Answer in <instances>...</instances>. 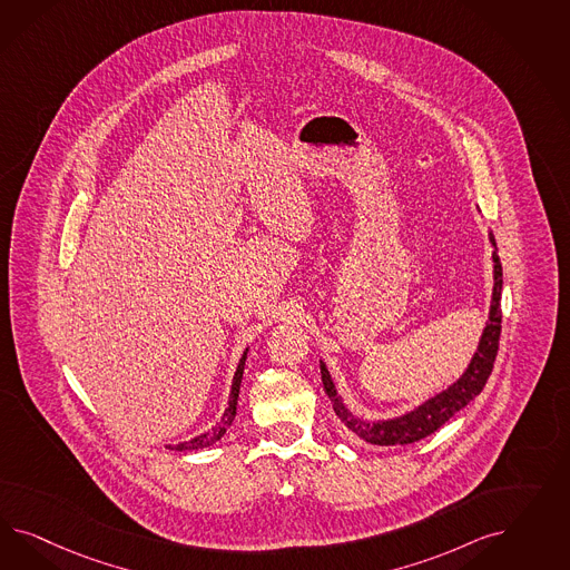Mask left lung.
<instances>
[{
	"label": "left lung",
	"instance_id": "left-lung-1",
	"mask_svg": "<svg viewBox=\"0 0 570 570\" xmlns=\"http://www.w3.org/2000/svg\"><path fill=\"white\" fill-rule=\"evenodd\" d=\"M491 242L495 244L493 234ZM493 263H495V286H493V303H491V313H489V324L483 332L479 351L474 353L472 362L468 365L466 374L458 380L451 389L445 393L436 395V397L426 401L422 407H417L415 412H410L397 420H386V422H376V424H367L363 420H357L346 412L343 403L336 399L334 384L330 380L328 370L322 363V382H324V391L328 393L332 407L336 415L345 422L346 429L355 432L357 436L365 439L367 443L374 445H407L420 441L424 436H429L436 429H441L448 422L451 415L460 412L468 401L476 397L487 384V380L493 372V363L498 357V348H500L501 336V263L498 253H493Z\"/></svg>",
	"mask_w": 570,
	"mask_h": 570
}]
</instances>
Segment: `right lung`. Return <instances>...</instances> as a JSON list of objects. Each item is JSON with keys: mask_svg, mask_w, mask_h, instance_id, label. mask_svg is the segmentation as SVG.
I'll return each mask as SVG.
<instances>
[{"mask_svg": "<svg viewBox=\"0 0 570 570\" xmlns=\"http://www.w3.org/2000/svg\"><path fill=\"white\" fill-rule=\"evenodd\" d=\"M244 362H246V353L242 355L240 363H238V370H236V374H234V384H232V395H229V405H227V410H225L224 417H222V422L213 429V431L207 432V434H203V436H198V439H191L188 443H179V445H169V448L175 449V451H191V449H205L208 445H213V443H217L222 436H224L225 431L229 429V424L234 422V415H236V403H238V393H240V382H242V372H244Z\"/></svg>", "mask_w": 570, "mask_h": 570, "instance_id": "right-lung-1", "label": "right lung"}]
</instances>
